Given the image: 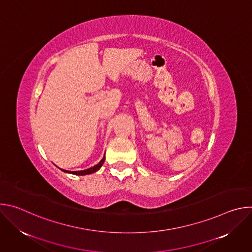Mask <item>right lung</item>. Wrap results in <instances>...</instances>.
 Instances as JSON below:
<instances>
[{
  "instance_id": "obj_1",
  "label": "right lung",
  "mask_w": 252,
  "mask_h": 252,
  "mask_svg": "<svg viewBox=\"0 0 252 252\" xmlns=\"http://www.w3.org/2000/svg\"><path fill=\"white\" fill-rule=\"evenodd\" d=\"M104 158H105V156H103V158H101V160H100L97 164H95V165H94L93 167H90V168H88V169L77 170V171H69V170H64V169H62V170H63V172L71 173V174H76V175H87V174H91V173H94V172L97 171V170L101 167V165H102L103 162H104Z\"/></svg>"
}]
</instances>
